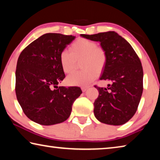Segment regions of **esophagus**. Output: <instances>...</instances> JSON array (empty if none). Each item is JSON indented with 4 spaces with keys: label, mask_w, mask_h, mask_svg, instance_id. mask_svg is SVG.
<instances>
[{
    "label": "esophagus",
    "mask_w": 160,
    "mask_h": 160,
    "mask_svg": "<svg viewBox=\"0 0 160 160\" xmlns=\"http://www.w3.org/2000/svg\"><path fill=\"white\" fill-rule=\"evenodd\" d=\"M88 88H89L88 86H82V87H81V90H82V92H85Z\"/></svg>",
    "instance_id": "1"
}]
</instances>
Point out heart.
<instances>
[{"label": "heart", "instance_id": "b5f03b06", "mask_svg": "<svg viewBox=\"0 0 160 160\" xmlns=\"http://www.w3.org/2000/svg\"><path fill=\"white\" fill-rule=\"evenodd\" d=\"M69 51L63 50L59 54V62L65 73L73 72L77 62L81 61L82 71L76 72L66 78L68 85L86 86L95 79L98 72L104 69L107 63V53L104 48L96 42L85 38H79L72 43Z\"/></svg>", "mask_w": 160, "mask_h": 160}]
</instances>
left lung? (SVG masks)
<instances>
[{
  "label": "left lung",
  "instance_id": "1",
  "mask_svg": "<svg viewBox=\"0 0 160 160\" xmlns=\"http://www.w3.org/2000/svg\"><path fill=\"white\" fill-rule=\"evenodd\" d=\"M80 36L100 42L107 53L100 80L112 84L107 88L94 86L99 91L94 103V116L102 123L123 125L134 116L142 96L143 70L140 58L131 44L113 31Z\"/></svg>",
  "mask_w": 160,
  "mask_h": 160
}]
</instances>
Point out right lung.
Segmentation results:
<instances>
[{
	"instance_id": "add662e5",
	"label": "right lung",
	"mask_w": 160,
	"mask_h": 160,
	"mask_svg": "<svg viewBox=\"0 0 160 160\" xmlns=\"http://www.w3.org/2000/svg\"><path fill=\"white\" fill-rule=\"evenodd\" d=\"M72 35L43 34L22 51L15 71V93L23 112L44 126L63 122L82 90L58 87L65 78L59 54L75 39Z\"/></svg>"
}]
</instances>
